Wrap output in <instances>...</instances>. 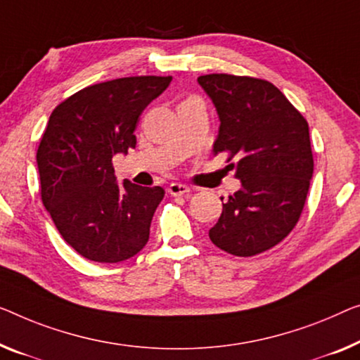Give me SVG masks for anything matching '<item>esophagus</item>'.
Masks as SVG:
<instances>
[{
  "mask_svg": "<svg viewBox=\"0 0 360 360\" xmlns=\"http://www.w3.org/2000/svg\"><path fill=\"white\" fill-rule=\"evenodd\" d=\"M168 192L171 195H184L187 192H191V189L184 184H179V182H173V184L168 186Z\"/></svg>",
  "mask_w": 360,
  "mask_h": 360,
  "instance_id": "1",
  "label": "esophagus"
}]
</instances>
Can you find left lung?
<instances>
[{
	"instance_id": "left-lung-1",
	"label": "left lung",
	"mask_w": 360,
	"mask_h": 360,
	"mask_svg": "<svg viewBox=\"0 0 360 360\" xmlns=\"http://www.w3.org/2000/svg\"><path fill=\"white\" fill-rule=\"evenodd\" d=\"M197 82L219 120L213 155L238 157L229 166L240 181L208 236L228 254L257 255L281 243L304 208L314 174L309 124L266 80L208 74Z\"/></svg>"
}]
</instances>
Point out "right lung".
<instances>
[{
	"mask_svg": "<svg viewBox=\"0 0 360 360\" xmlns=\"http://www.w3.org/2000/svg\"><path fill=\"white\" fill-rule=\"evenodd\" d=\"M173 77H122L90 85L51 112L37 152L41 200L63 239L87 260L117 264L148 243L162 187L120 184L111 160L136 147L142 111Z\"/></svg>",
	"mask_w": 360,
	"mask_h": 360,
	"instance_id": "obj_1",
	"label": "right lung"
}]
</instances>
